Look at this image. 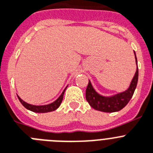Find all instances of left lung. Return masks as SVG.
Segmentation results:
<instances>
[{
  "mask_svg": "<svg viewBox=\"0 0 153 153\" xmlns=\"http://www.w3.org/2000/svg\"><path fill=\"white\" fill-rule=\"evenodd\" d=\"M135 56V53H134ZM136 64H137V58L135 56ZM138 79V69L137 68L135 74L131 82L130 86L125 92H120L111 97H105L100 96L94 90L92 84L88 81V86L85 92V98L88 102L92 108L96 110H100L102 112L112 113L119 111L126 106L131 99L134 94L135 88L137 86Z\"/></svg>",
  "mask_w": 153,
  "mask_h": 153,
  "instance_id": "left-lung-1",
  "label": "left lung"
}]
</instances>
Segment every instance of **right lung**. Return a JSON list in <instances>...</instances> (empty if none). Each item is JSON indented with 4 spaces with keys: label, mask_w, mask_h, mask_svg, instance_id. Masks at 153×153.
Returning <instances> with one entry per match:
<instances>
[{
    "label": "right lung",
    "mask_w": 153,
    "mask_h": 153,
    "mask_svg": "<svg viewBox=\"0 0 153 153\" xmlns=\"http://www.w3.org/2000/svg\"><path fill=\"white\" fill-rule=\"evenodd\" d=\"M67 88V87H66ZM65 88V89H66ZM65 89L63 91V92L61 93V95L59 96V98L57 99V100H55L54 102L51 103V104L48 105H44V106H36V105H31L25 102V101H23L19 96H18L19 101L21 102L22 104L25 106V108L28 109V110L33 111V112L35 113H47V112H51V111H53V110H57L58 108L60 105H61V102L63 100V96H64V93L65 92Z\"/></svg>",
    "instance_id": "obj_1"
}]
</instances>
